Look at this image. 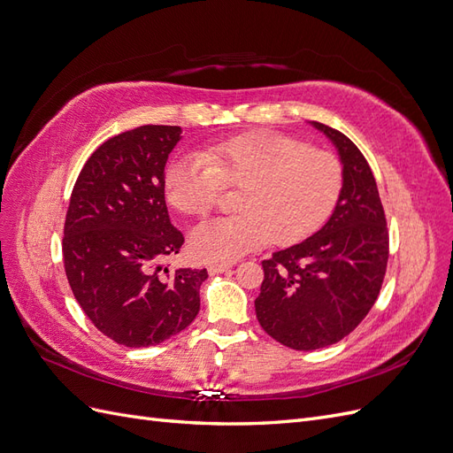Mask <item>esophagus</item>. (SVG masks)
Listing matches in <instances>:
<instances>
[{
	"instance_id": "1",
	"label": "esophagus",
	"mask_w": 453,
	"mask_h": 453,
	"mask_svg": "<svg viewBox=\"0 0 453 453\" xmlns=\"http://www.w3.org/2000/svg\"><path fill=\"white\" fill-rule=\"evenodd\" d=\"M232 266V263H211L210 266H208V270H210V273H221V272H226V270H230Z\"/></svg>"
}]
</instances>
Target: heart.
Returning a JSON list of instances; mask_svg holds the SVG:
<instances>
[{"label": "heart", "instance_id": "1", "mask_svg": "<svg viewBox=\"0 0 453 453\" xmlns=\"http://www.w3.org/2000/svg\"><path fill=\"white\" fill-rule=\"evenodd\" d=\"M162 187L173 208L190 217L208 215L225 187L240 188V213L203 223L190 236L200 258H238L270 238L289 245L318 230L340 200L344 166L331 150L293 135L250 132L175 158Z\"/></svg>", "mask_w": 453, "mask_h": 453}]
</instances>
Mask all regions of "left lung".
Segmentation results:
<instances>
[{"label": "left lung", "mask_w": 453, "mask_h": 453, "mask_svg": "<svg viewBox=\"0 0 453 453\" xmlns=\"http://www.w3.org/2000/svg\"><path fill=\"white\" fill-rule=\"evenodd\" d=\"M313 127L336 145L344 188L319 232L263 260L255 300L260 326L298 351L333 346L366 318L389 258L386 211L366 158L348 135L321 122Z\"/></svg>", "instance_id": "obj_1"}]
</instances>
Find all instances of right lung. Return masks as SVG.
Segmentation results:
<instances>
[{
  "instance_id": "obj_1",
  "label": "right lung",
  "mask_w": 453,
  "mask_h": 453,
  "mask_svg": "<svg viewBox=\"0 0 453 453\" xmlns=\"http://www.w3.org/2000/svg\"><path fill=\"white\" fill-rule=\"evenodd\" d=\"M180 127L145 125L113 135L81 170L65 213L67 281L100 333L127 348L157 346L200 310L208 270H168L185 242L164 200V166Z\"/></svg>"
}]
</instances>
